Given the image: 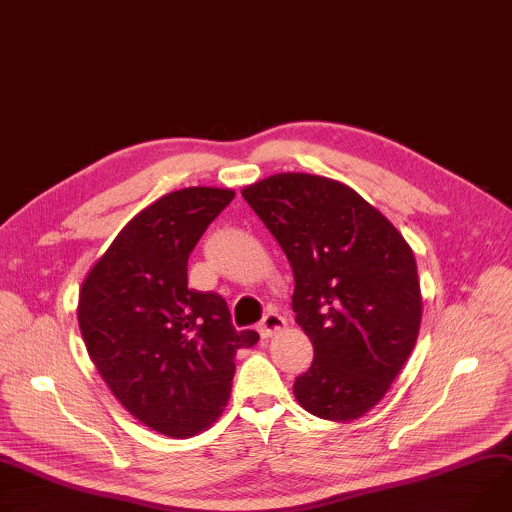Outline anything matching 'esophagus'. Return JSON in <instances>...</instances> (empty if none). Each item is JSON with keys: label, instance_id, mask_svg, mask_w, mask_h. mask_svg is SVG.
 I'll return each mask as SVG.
<instances>
[{"label": "esophagus", "instance_id": "34e87169", "mask_svg": "<svg viewBox=\"0 0 512 512\" xmlns=\"http://www.w3.org/2000/svg\"><path fill=\"white\" fill-rule=\"evenodd\" d=\"M286 327V319L282 317V315H278V313H267L263 319H261V323H259V335L263 337V339H267V337H271L274 333H278V331H282Z\"/></svg>", "mask_w": 512, "mask_h": 512}]
</instances>
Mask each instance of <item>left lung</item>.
<instances>
[{
  "label": "left lung",
  "mask_w": 512,
  "mask_h": 512,
  "mask_svg": "<svg viewBox=\"0 0 512 512\" xmlns=\"http://www.w3.org/2000/svg\"><path fill=\"white\" fill-rule=\"evenodd\" d=\"M241 193L292 265V311L315 348L294 383L296 401L323 420L362 418L416 346L422 292L414 251L339 181L278 173Z\"/></svg>",
  "instance_id": "1"
}]
</instances>
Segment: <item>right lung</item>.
Instances as JSON below:
<instances>
[{
  "label": "right lung",
  "mask_w": 512,
  "mask_h": 512,
  "mask_svg": "<svg viewBox=\"0 0 512 512\" xmlns=\"http://www.w3.org/2000/svg\"><path fill=\"white\" fill-rule=\"evenodd\" d=\"M232 189L185 187L135 214L86 274L78 323L96 370L148 428L189 438L224 412L234 356L257 344L226 300L187 286V259Z\"/></svg>",
  "instance_id": "add662e5"
}]
</instances>
